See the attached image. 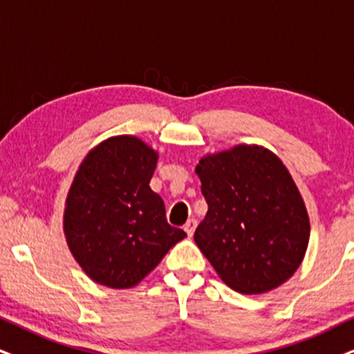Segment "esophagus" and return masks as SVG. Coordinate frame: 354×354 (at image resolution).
Wrapping results in <instances>:
<instances>
[{
    "label": "esophagus",
    "mask_w": 354,
    "mask_h": 354,
    "mask_svg": "<svg viewBox=\"0 0 354 354\" xmlns=\"http://www.w3.org/2000/svg\"><path fill=\"white\" fill-rule=\"evenodd\" d=\"M196 227H198V222H196V218H189V221H187L186 225H185V232L189 236H192V235H194Z\"/></svg>",
    "instance_id": "obj_1"
}]
</instances>
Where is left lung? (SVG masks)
I'll use <instances>...</instances> for the list:
<instances>
[{"mask_svg":"<svg viewBox=\"0 0 354 354\" xmlns=\"http://www.w3.org/2000/svg\"><path fill=\"white\" fill-rule=\"evenodd\" d=\"M196 174L209 209L194 241L218 277L241 294L284 284L306 257L310 221L279 156L240 144L203 156Z\"/></svg>","mask_w":354,"mask_h":354,"instance_id":"left-lung-1","label":"left lung"}]
</instances>
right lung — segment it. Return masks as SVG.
I'll return each mask as SVG.
<instances>
[{
    "mask_svg": "<svg viewBox=\"0 0 354 354\" xmlns=\"http://www.w3.org/2000/svg\"><path fill=\"white\" fill-rule=\"evenodd\" d=\"M158 151L136 136H114L80 163L64 210L71 254L89 279L129 289L185 239L167 222L163 199L150 189Z\"/></svg>",
    "mask_w": 354,
    "mask_h": 354,
    "instance_id": "add662e5",
    "label": "right lung"
}]
</instances>
